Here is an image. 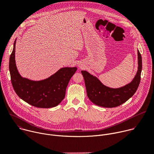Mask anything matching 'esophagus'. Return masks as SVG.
<instances>
[{"label":"esophagus","instance_id":"obj_1","mask_svg":"<svg viewBox=\"0 0 154 154\" xmlns=\"http://www.w3.org/2000/svg\"><path fill=\"white\" fill-rule=\"evenodd\" d=\"M79 67H80V68L82 67V65L81 64H79Z\"/></svg>","mask_w":154,"mask_h":154}]
</instances>
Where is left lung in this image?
<instances>
[{"instance_id": "1", "label": "left lung", "mask_w": 154, "mask_h": 154, "mask_svg": "<svg viewBox=\"0 0 154 154\" xmlns=\"http://www.w3.org/2000/svg\"><path fill=\"white\" fill-rule=\"evenodd\" d=\"M138 70L133 80L129 83L117 88L104 85L96 76L86 71H82L87 96L95 105L105 108L119 106L128 100L137 91L141 80L142 58L138 50Z\"/></svg>"}]
</instances>
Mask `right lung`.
Wrapping results in <instances>:
<instances>
[{"instance_id": "obj_1", "label": "right lung", "mask_w": 154, "mask_h": 154, "mask_svg": "<svg viewBox=\"0 0 154 154\" xmlns=\"http://www.w3.org/2000/svg\"><path fill=\"white\" fill-rule=\"evenodd\" d=\"M16 42V39L9 61L11 81L16 93L24 101L38 108L57 106L64 98L68 83L77 68H62L49 77L38 81L23 77L18 72L15 61Z\"/></svg>"}]
</instances>
